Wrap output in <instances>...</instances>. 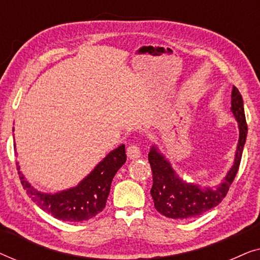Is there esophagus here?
<instances>
[{
    "mask_svg": "<svg viewBox=\"0 0 260 260\" xmlns=\"http://www.w3.org/2000/svg\"><path fill=\"white\" fill-rule=\"evenodd\" d=\"M126 154H127V157L130 159L138 158L141 156V149L137 144H131L126 149Z\"/></svg>",
    "mask_w": 260,
    "mask_h": 260,
    "instance_id": "esophagus-1",
    "label": "esophagus"
}]
</instances>
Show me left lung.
I'll return each mask as SVG.
<instances>
[{
    "mask_svg": "<svg viewBox=\"0 0 260 260\" xmlns=\"http://www.w3.org/2000/svg\"><path fill=\"white\" fill-rule=\"evenodd\" d=\"M232 110L234 117L239 124V142H238L234 165L227 173L225 180L214 189L201 188L195 184L184 183L170 163L163 157L155 147L151 148L148 155L152 172V187L150 194L154 199L156 211L167 218L190 219L204 214L205 212L218 206L226 197L238 169L247 136V124L245 118L244 103L239 90L233 86Z\"/></svg>",
    "mask_w": 260,
    "mask_h": 260,
    "instance_id": "8db88e82",
    "label": "left lung"
}]
</instances>
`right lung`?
<instances>
[{
	"label": "right lung",
	"mask_w": 260,
	"mask_h": 260,
	"mask_svg": "<svg viewBox=\"0 0 260 260\" xmlns=\"http://www.w3.org/2000/svg\"><path fill=\"white\" fill-rule=\"evenodd\" d=\"M125 161V147L120 145L110 152L77 187L56 194L35 190L21 174L19 163L16 167L27 195L42 211L63 221L79 222L94 218L105 208L113 176Z\"/></svg>",
	"instance_id": "right-lung-1"
}]
</instances>
